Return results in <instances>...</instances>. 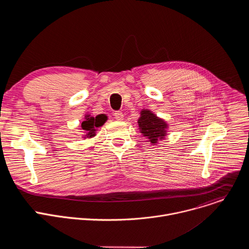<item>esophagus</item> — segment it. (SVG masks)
Wrapping results in <instances>:
<instances>
[{
    "label": "esophagus",
    "instance_id": "1",
    "mask_svg": "<svg viewBox=\"0 0 249 249\" xmlns=\"http://www.w3.org/2000/svg\"><path fill=\"white\" fill-rule=\"evenodd\" d=\"M114 116H115V118H116V120H123V117H124V115H123V113L121 112V111H116L115 113H114Z\"/></svg>",
    "mask_w": 249,
    "mask_h": 249
}]
</instances>
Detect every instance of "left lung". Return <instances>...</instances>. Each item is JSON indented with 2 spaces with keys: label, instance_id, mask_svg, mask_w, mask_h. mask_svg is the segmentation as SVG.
<instances>
[{
  "label": "left lung",
  "instance_id": "left-lung-1",
  "mask_svg": "<svg viewBox=\"0 0 249 249\" xmlns=\"http://www.w3.org/2000/svg\"><path fill=\"white\" fill-rule=\"evenodd\" d=\"M138 125L142 136L147 138L153 145H157L160 140H164L167 134V123L149 109H142Z\"/></svg>",
  "mask_w": 249,
  "mask_h": 249
}]
</instances>
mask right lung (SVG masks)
I'll return each mask as SVG.
<instances>
[{
  "label": "right lung",
  "instance_id": "1",
  "mask_svg": "<svg viewBox=\"0 0 249 249\" xmlns=\"http://www.w3.org/2000/svg\"><path fill=\"white\" fill-rule=\"evenodd\" d=\"M106 121H107V116L105 114H99L95 117L91 116L90 114H86L84 121L81 124V130L85 133L83 138L86 139L94 137L97 128L101 127Z\"/></svg>",
  "mask_w": 249,
  "mask_h": 249
}]
</instances>
